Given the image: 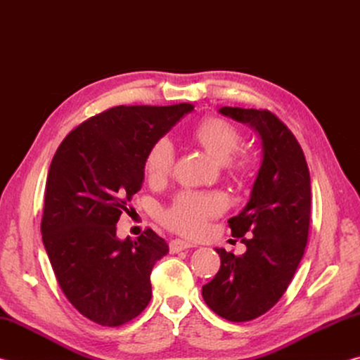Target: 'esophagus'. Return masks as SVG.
I'll list each match as a JSON object with an SVG mask.
<instances>
[{"instance_id": "34e87169", "label": "esophagus", "mask_w": 360, "mask_h": 360, "mask_svg": "<svg viewBox=\"0 0 360 360\" xmlns=\"http://www.w3.org/2000/svg\"><path fill=\"white\" fill-rule=\"evenodd\" d=\"M188 248H195L192 243L188 241H184V240H173L172 243H169V252L172 254H178L181 251H186V249Z\"/></svg>"}]
</instances>
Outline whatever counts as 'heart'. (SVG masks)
<instances>
[{
  "label": "heart",
  "instance_id": "1",
  "mask_svg": "<svg viewBox=\"0 0 360 360\" xmlns=\"http://www.w3.org/2000/svg\"><path fill=\"white\" fill-rule=\"evenodd\" d=\"M192 136L217 162H227L243 141L241 131L229 120L219 117L203 119L195 127ZM174 148L169 139L162 138L146 155L144 172L150 182H163L173 172ZM233 172L245 173L251 168V160L238 155L230 160ZM225 210V197L219 192H181L168 208L160 212V221L169 230L186 236H197L206 229L212 217Z\"/></svg>",
  "mask_w": 360,
  "mask_h": 360
}]
</instances>
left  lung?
<instances>
[{
	"label": "left lung",
	"instance_id": "obj_1",
	"mask_svg": "<svg viewBox=\"0 0 360 360\" xmlns=\"http://www.w3.org/2000/svg\"><path fill=\"white\" fill-rule=\"evenodd\" d=\"M219 112L257 133L262 163L251 198L238 216L229 219L231 235L241 238L246 252L235 255L216 248L221 268L203 285L202 295L221 318L246 322L275 307L300 264L308 241L311 186L300 144L275 114L230 106Z\"/></svg>",
	"mask_w": 360,
	"mask_h": 360
}]
</instances>
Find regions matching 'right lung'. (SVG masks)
<instances>
[{
    "mask_svg": "<svg viewBox=\"0 0 360 360\" xmlns=\"http://www.w3.org/2000/svg\"><path fill=\"white\" fill-rule=\"evenodd\" d=\"M191 111L188 103L111 108L76 127L52 158L42 243L65 297L96 324H125L150 300L167 241L150 229L119 240L115 224L143 186L152 146Z\"/></svg>",
    "mask_w": 360,
    "mask_h": 360,
    "instance_id": "right-lung-1",
    "label": "right lung"
}]
</instances>
